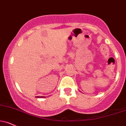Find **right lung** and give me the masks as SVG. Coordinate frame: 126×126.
Here are the masks:
<instances>
[{"label":"right lung","instance_id":"add662e5","mask_svg":"<svg viewBox=\"0 0 126 126\" xmlns=\"http://www.w3.org/2000/svg\"><path fill=\"white\" fill-rule=\"evenodd\" d=\"M36 97H37V98H42V97H45V96H36Z\"/></svg>","mask_w":126,"mask_h":126}]
</instances>
